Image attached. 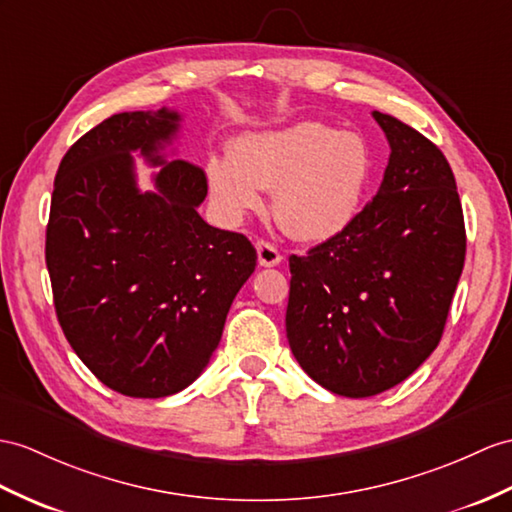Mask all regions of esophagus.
Instances as JSON below:
<instances>
[{
  "label": "esophagus",
  "mask_w": 512,
  "mask_h": 512,
  "mask_svg": "<svg viewBox=\"0 0 512 512\" xmlns=\"http://www.w3.org/2000/svg\"><path fill=\"white\" fill-rule=\"evenodd\" d=\"M256 252H258L260 267H276V265H280L282 254L278 252V247L271 245L269 241H256Z\"/></svg>",
  "instance_id": "1"
}]
</instances>
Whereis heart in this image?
<instances>
[{
  "label": "heart",
  "mask_w": 512,
  "mask_h": 512,
  "mask_svg": "<svg viewBox=\"0 0 512 512\" xmlns=\"http://www.w3.org/2000/svg\"><path fill=\"white\" fill-rule=\"evenodd\" d=\"M376 171L365 136L321 121L245 134L230 156L208 162V191L219 215L241 221L273 189V215L299 241H328L363 213Z\"/></svg>",
  "instance_id": "1"
}]
</instances>
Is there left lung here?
<instances>
[{
	"label": "left lung",
	"instance_id": "8db88e82",
	"mask_svg": "<svg viewBox=\"0 0 512 512\" xmlns=\"http://www.w3.org/2000/svg\"><path fill=\"white\" fill-rule=\"evenodd\" d=\"M373 119L391 145L378 195L343 234L289 258L291 352L345 397L391 389L436 350L467 247L441 149L391 115Z\"/></svg>",
	"mask_w": 512,
	"mask_h": 512
}]
</instances>
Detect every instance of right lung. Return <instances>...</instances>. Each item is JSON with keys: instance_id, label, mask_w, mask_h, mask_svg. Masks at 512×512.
Wrapping results in <instances>:
<instances>
[{"instance_id": "right-lung-1", "label": "right lung", "mask_w": 512, "mask_h": 512, "mask_svg": "<svg viewBox=\"0 0 512 512\" xmlns=\"http://www.w3.org/2000/svg\"><path fill=\"white\" fill-rule=\"evenodd\" d=\"M180 112H119L69 147L54 180L45 263L73 352L108 389L167 397L186 389L221 341L232 299L256 269L239 232L208 226L206 173L162 149ZM161 165L135 186L131 154Z\"/></svg>"}]
</instances>
